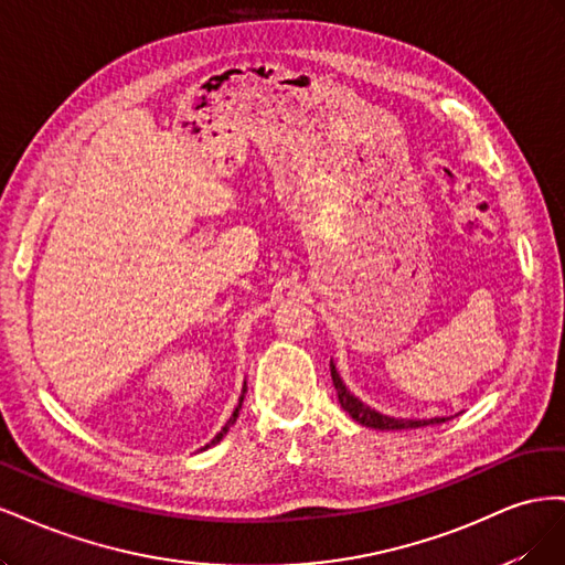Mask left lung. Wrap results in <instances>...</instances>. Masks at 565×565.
<instances>
[{"label": "left lung", "mask_w": 565, "mask_h": 565, "mask_svg": "<svg viewBox=\"0 0 565 565\" xmlns=\"http://www.w3.org/2000/svg\"><path fill=\"white\" fill-rule=\"evenodd\" d=\"M330 372H332V384L337 388V398L341 403V407L363 426H370V429H380V431H401V429H419V426H429V424H443L448 422V417H434V419H398V417H388L372 409L370 405H365L363 401H358L353 393L341 382L339 372L334 367V363L330 361Z\"/></svg>", "instance_id": "1"}]
</instances>
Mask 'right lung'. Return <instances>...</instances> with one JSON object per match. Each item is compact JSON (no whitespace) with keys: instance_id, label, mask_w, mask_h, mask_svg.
Segmentation results:
<instances>
[{"instance_id":"add662e5","label":"right lung","mask_w":565,"mask_h":565,"mask_svg":"<svg viewBox=\"0 0 565 565\" xmlns=\"http://www.w3.org/2000/svg\"><path fill=\"white\" fill-rule=\"evenodd\" d=\"M245 393H247V382H245V386H243V393H241V401H237V407L233 409V415H231V419L224 424V429H221L214 438H212V443H210V446H214V443H218L221 438H224L226 434H228V429H231V426L235 424V419H237V415H241V407H243V401H245ZM210 446H204V448H210Z\"/></svg>"}]
</instances>
